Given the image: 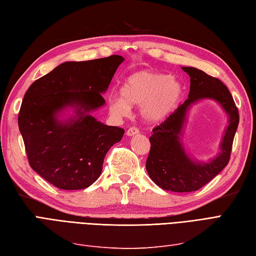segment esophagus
Segmentation results:
<instances>
[{"label":"esophagus","instance_id":"obj_1","mask_svg":"<svg viewBox=\"0 0 256 256\" xmlns=\"http://www.w3.org/2000/svg\"><path fill=\"white\" fill-rule=\"evenodd\" d=\"M136 134H139V129L136 127H130L127 130V136H134Z\"/></svg>","mask_w":256,"mask_h":256}]
</instances>
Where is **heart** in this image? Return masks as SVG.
I'll return each instance as SVG.
<instances>
[{
	"label": "heart",
	"instance_id": "b5f03b06",
	"mask_svg": "<svg viewBox=\"0 0 256 256\" xmlns=\"http://www.w3.org/2000/svg\"><path fill=\"white\" fill-rule=\"evenodd\" d=\"M182 94L178 80L152 70L136 72L124 80L122 98L110 100L112 113L124 115L129 105L141 104V114L150 122H158L176 108Z\"/></svg>",
	"mask_w": 256,
	"mask_h": 256
}]
</instances>
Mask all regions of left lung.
Returning <instances> with one entry per match:
<instances>
[{
  "label": "left lung",
  "instance_id": "8db88e82",
  "mask_svg": "<svg viewBox=\"0 0 256 256\" xmlns=\"http://www.w3.org/2000/svg\"><path fill=\"white\" fill-rule=\"evenodd\" d=\"M182 70L190 76L188 98L163 122L153 128V134L150 136L151 148L146 164L150 178L162 189L172 192H192L201 189L227 166L239 124L238 108L232 93L220 79L194 67H182ZM201 98L216 99L230 115V126L223 140L222 152L206 164H193L178 142L188 108Z\"/></svg>",
  "mask_w": 256,
  "mask_h": 256
}]
</instances>
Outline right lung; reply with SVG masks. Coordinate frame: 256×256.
<instances>
[{
  "label": "right lung",
  "mask_w": 256,
  "mask_h": 256,
  "mask_svg": "<svg viewBox=\"0 0 256 256\" xmlns=\"http://www.w3.org/2000/svg\"><path fill=\"white\" fill-rule=\"evenodd\" d=\"M124 58L66 62L29 86L18 113L29 165L63 190L86 189L100 177L108 150L122 138L120 127L106 126L89 112L104 104L106 91ZM76 104L78 118L67 124L54 114ZM84 109V111H81Z\"/></svg>",
  "instance_id": "1"
}]
</instances>
